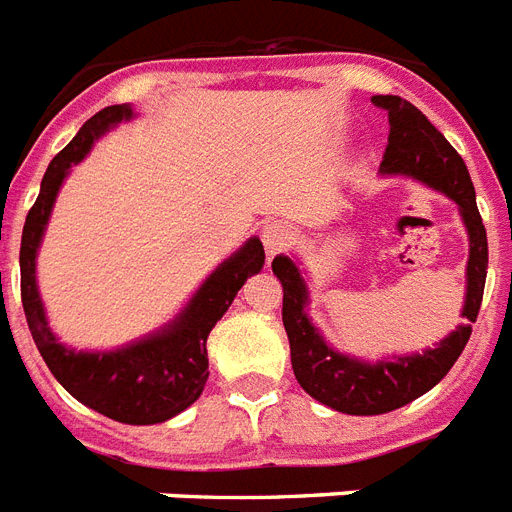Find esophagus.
<instances>
[{"label": "esophagus", "instance_id": "1", "mask_svg": "<svg viewBox=\"0 0 512 512\" xmlns=\"http://www.w3.org/2000/svg\"><path fill=\"white\" fill-rule=\"evenodd\" d=\"M261 243H264L269 256H275V253H282L290 243H293V232H290L288 224L272 222L264 227V232H261Z\"/></svg>", "mask_w": 512, "mask_h": 512}]
</instances>
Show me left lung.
Listing matches in <instances>:
<instances>
[{
    "label": "left lung",
    "instance_id": "1",
    "mask_svg": "<svg viewBox=\"0 0 512 512\" xmlns=\"http://www.w3.org/2000/svg\"><path fill=\"white\" fill-rule=\"evenodd\" d=\"M372 102L388 113V145L380 163V174H402L444 192L460 206L468 230V290H465L463 317L455 333H449L436 349L410 357L362 362L330 349L312 320L306 317V282L288 256H275L272 272L282 282V325L290 341V362L296 380L306 394L346 415H383L399 410L412 399L423 396L439 383L470 338V322H476L484 298L489 245L486 230L476 206V190L465 169V161L444 140V134L420 113L412 102L396 94H375Z\"/></svg>",
    "mask_w": 512,
    "mask_h": 512
}]
</instances>
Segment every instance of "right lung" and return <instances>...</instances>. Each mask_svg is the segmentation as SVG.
<instances>
[{"label":"right lung","mask_w":512,"mask_h":512,"mask_svg":"<svg viewBox=\"0 0 512 512\" xmlns=\"http://www.w3.org/2000/svg\"><path fill=\"white\" fill-rule=\"evenodd\" d=\"M126 118H132L129 105H110L94 113L47 166L20 240V298L36 349L73 399L118 423L153 425L179 415L203 394L208 380V333L230 309L243 282L261 272L264 245L259 237H251L208 275L177 320L142 341L116 351H73L57 343L36 288V251L68 169L89 153L100 134Z\"/></svg>","instance_id":"obj_1"}]
</instances>
